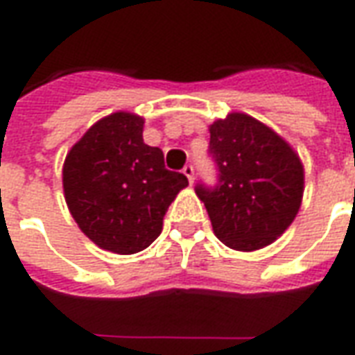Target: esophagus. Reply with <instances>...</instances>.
I'll return each mask as SVG.
<instances>
[{
    "instance_id": "obj_1",
    "label": "esophagus",
    "mask_w": 355,
    "mask_h": 355,
    "mask_svg": "<svg viewBox=\"0 0 355 355\" xmlns=\"http://www.w3.org/2000/svg\"><path fill=\"white\" fill-rule=\"evenodd\" d=\"M182 173H184V177L188 178V182L192 184V182H193V173H196L192 165H186L184 169H182Z\"/></svg>"
}]
</instances>
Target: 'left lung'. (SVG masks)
<instances>
[{"label":"left lung","instance_id":"8db88e82","mask_svg":"<svg viewBox=\"0 0 355 355\" xmlns=\"http://www.w3.org/2000/svg\"><path fill=\"white\" fill-rule=\"evenodd\" d=\"M218 167L213 190L198 186L215 236L236 251L274 243L295 220L304 193V165L287 140L253 116L232 112L209 125Z\"/></svg>","mask_w":355,"mask_h":355}]
</instances>
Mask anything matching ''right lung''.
<instances>
[{
  "label": "right lung",
  "instance_id": "1",
  "mask_svg": "<svg viewBox=\"0 0 355 355\" xmlns=\"http://www.w3.org/2000/svg\"><path fill=\"white\" fill-rule=\"evenodd\" d=\"M144 117L114 112L91 125L66 154L62 188L70 215L94 245L117 254L146 249L188 186L165 169L163 152L142 139Z\"/></svg>",
  "mask_w": 355,
  "mask_h": 355
}]
</instances>
